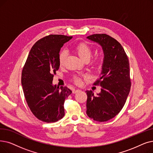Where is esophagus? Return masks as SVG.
Returning a JSON list of instances; mask_svg holds the SVG:
<instances>
[{
    "label": "esophagus",
    "instance_id": "esophagus-1",
    "mask_svg": "<svg viewBox=\"0 0 153 153\" xmlns=\"http://www.w3.org/2000/svg\"><path fill=\"white\" fill-rule=\"evenodd\" d=\"M79 91H80V90H79V89H73L72 90V93H73V94H76V93L78 92Z\"/></svg>",
    "mask_w": 153,
    "mask_h": 153
}]
</instances>
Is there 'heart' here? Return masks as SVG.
Returning a JSON list of instances; mask_svg holds the SVG:
<instances>
[{
    "label": "heart",
    "mask_w": 153,
    "mask_h": 153,
    "mask_svg": "<svg viewBox=\"0 0 153 153\" xmlns=\"http://www.w3.org/2000/svg\"><path fill=\"white\" fill-rule=\"evenodd\" d=\"M74 50L77 53L79 56L84 61H89L92 53V50L90 46L85 42L78 43L74 46ZM67 57V51L61 50L59 54V62L61 65H62L65 62V58ZM95 65H98L101 63V59H96L93 61ZM85 77V76H76L73 79V81L76 85H80L82 82V79Z\"/></svg>",
    "instance_id": "1"
}]
</instances>
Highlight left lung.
Masks as SVG:
<instances>
[{
	"instance_id": "left-lung-1",
	"label": "left lung",
	"mask_w": 153,
	"mask_h": 153,
	"mask_svg": "<svg viewBox=\"0 0 153 153\" xmlns=\"http://www.w3.org/2000/svg\"><path fill=\"white\" fill-rule=\"evenodd\" d=\"M87 38L102 46L104 57L100 77L94 83L101 86V92L94 96L92 91H85L86 114L94 121H108L121 111L129 93V59L121 44L109 35L96 34Z\"/></svg>"
}]
</instances>
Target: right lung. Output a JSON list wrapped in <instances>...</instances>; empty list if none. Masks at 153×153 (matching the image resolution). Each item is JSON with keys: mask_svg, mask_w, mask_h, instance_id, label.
I'll return each instance as SVG.
<instances>
[{"mask_svg": "<svg viewBox=\"0 0 153 153\" xmlns=\"http://www.w3.org/2000/svg\"><path fill=\"white\" fill-rule=\"evenodd\" d=\"M72 36L51 34L37 41L31 48L22 72L21 82L26 102L40 121L54 123L64 114V103L72 93L67 87L53 85L59 68V54Z\"/></svg>", "mask_w": 153, "mask_h": 153, "instance_id": "obj_1", "label": "right lung"}]
</instances>
